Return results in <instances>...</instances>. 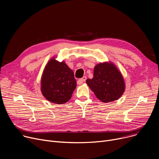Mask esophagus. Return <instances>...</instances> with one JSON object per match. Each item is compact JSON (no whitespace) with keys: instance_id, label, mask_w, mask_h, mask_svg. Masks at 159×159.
I'll return each instance as SVG.
<instances>
[{"instance_id":"1","label":"esophagus","mask_w":159,"mask_h":159,"mask_svg":"<svg viewBox=\"0 0 159 159\" xmlns=\"http://www.w3.org/2000/svg\"><path fill=\"white\" fill-rule=\"evenodd\" d=\"M86 79H87V77H86V76H84L82 78H81L80 79H79V80H78V83H79V84H82V82H85V81L86 80Z\"/></svg>"}]
</instances>
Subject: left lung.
<instances>
[{"label": "left lung", "mask_w": 159, "mask_h": 159, "mask_svg": "<svg viewBox=\"0 0 159 159\" xmlns=\"http://www.w3.org/2000/svg\"><path fill=\"white\" fill-rule=\"evenodd\" d=\"M86 83L96 97L103 102L119 99L125 90V83L121 73L114 64L103 62L94 68L93 77Z\"/></svg>", "instance_id": "8db88e82"}]
</instances>
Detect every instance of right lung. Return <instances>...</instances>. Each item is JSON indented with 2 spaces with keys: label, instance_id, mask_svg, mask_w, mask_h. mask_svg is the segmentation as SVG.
<instances>
[{
  "label": "right lung",
  "instance_id": "add662e5",
  "mask_svg": "<svg viewBox=\"0 0 159 159\" xmlns=\"http://www.w3.org/2000/svg\"><path fill=\"white\" fill-rule=\"evenodd\" d=\"M77 82L73 71L62 61L52 58L46 64L41 78V91L49 102L64 104L71 98Z\"/></svg>",
  "mask_w": 159,
  "mask_h": 159
}]
</instances>
